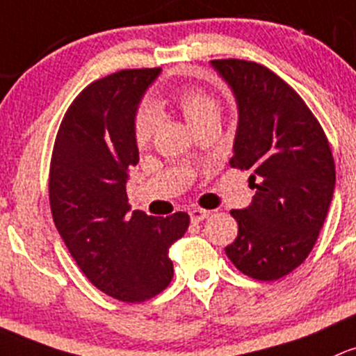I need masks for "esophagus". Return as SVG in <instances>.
<instances>
[{
	"label": "esophagus",
	"instance_id": "1",
	"mask_svg": "<svg viewBox=\"0 0 356 356\" xmlns=\"http://www.w3.org/2000/svg\"><path fill=\"white\" fill-rule=\"evenodd\" d=\"M188 214H190V219H192V222H200V221H204L205 218H209V216H211V211L193 207V209H190Z\"/></svg>",
	"mask_w": 356,
	"mask_h": 356
}]
</instances>
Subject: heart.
Returning a JSON list of instances; mask_svg holds the SVG:
<instances>
[{"instance_id":"b5f03b06","label":"heart","mask_w":356,"mask_h":356,"mask_svg":"<svg viewBox=\"0 0 356 356\" xmlns=\"http://www.w3.org/2000/svg\"><path fill=\"white\" fill-rule=\"evenodd\" d=\"M173 101L181 109L183 116L188 122L190 127H195L197 123L219 116V104L214 97L199 89H183L175 94ZM154 130H156V118L151 111H142L135 123V138L138 145H147L151 142Z\"/></svg>"}]
</instances>
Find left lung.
Returning <instances> with one entry per match:
<instances>
[{"label":"left lung","instance_id":"left-lung-1","mask_svg":"<svg viewBox=\"0 0 356 356\" xmlns=\"http://www.w3.org/2000/svg\"><path fill=\"white\" fill-rule=\"evenodd\" d=\"M238 109L233 168L252 171L254 197L233 209L238 236L225 248L238 270L274 281L300 266L324 226L336 170L324 130L303 99L254 61L214 60Z\"/></svg>","mask_w":356,"mask_h":356}]
</instances>
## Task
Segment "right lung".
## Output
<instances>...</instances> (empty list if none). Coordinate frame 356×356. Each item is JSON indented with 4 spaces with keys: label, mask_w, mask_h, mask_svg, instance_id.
<instances>
[{
    "label": "right lung",
    "mask_w": 356,
    "mask_h": 356,
    "mask_svg": "<svg viewBox=\"0 0 356 356\" xmlns=\"http://www.w3.org/2000/svg\"><path fill=\"white\" fill-rule=\"evenodd\" d=\"M161 68L122 70L96 80L68 108L49 171L54 225L87 280L106 295L144 302L173 280L168 248L185 234L186 212H131L127 183L138 163L135 118Z\"/></svg>",
    "instance_id": "add662e5"
}]
</instances>
